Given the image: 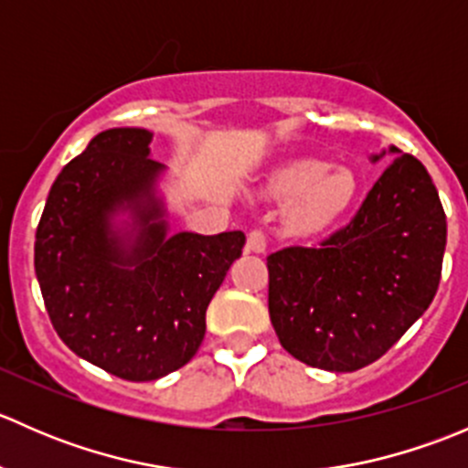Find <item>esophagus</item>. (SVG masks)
<instances>
[{
  "instance_id": "obj_1",
  "label": "esophagus",
  "mask_w": 468,
  "mask_h": 468,
  "mask_svg": "<svg viewBox=\"0 0 468 468\" xmlns=\"http://www.w3.org/2000/svg\"><path fill=\"white\" fill-rule=\"evenodd\" d=\"M264 249H267V235H264L261 229H253L251 233L247 235V251L264 253Z\"/></svg>"
}]
</instances>
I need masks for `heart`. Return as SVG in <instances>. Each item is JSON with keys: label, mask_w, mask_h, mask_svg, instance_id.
<instances>
[{"label": "heart", "mask_w": 468, "mask_h": 468, "mask_svg": "<svg viewBox=\"0 0 468 468\" xmlns=\"http://www.w3.org/2000/svg\"><path fill=\"white\" fill-rule=\"evenodd\" d=\"M328 166L322 158H296L273 169L264 183L271 199L290 201L287 226L294 233H319L356 199V174L348 167Z\"/></svg>", "instance_id": "b5f03b06"}]
</instances>
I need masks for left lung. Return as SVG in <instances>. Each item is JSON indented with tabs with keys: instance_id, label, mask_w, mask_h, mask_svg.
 Returning <instances> with one entry per match:
<instances>
[{
	"instance_id": "left-lung-1",
	"label": "left lung",
	"mask_w": 468,
	"mask_h": 468,
	"mask_svg": "<svg viewBox=\"0 0 468 468\" xmlns=\"http://www.w3.org/2000/svg\"><path fill=\"white\" fill-rule=\"evenodd\" d=\"M443 249L435 183L414 155L399 154L344 229L319 247L267 258L269 317L282 348L325 371L376 362L435 299Z\"/></svg>"
}]
</instances>
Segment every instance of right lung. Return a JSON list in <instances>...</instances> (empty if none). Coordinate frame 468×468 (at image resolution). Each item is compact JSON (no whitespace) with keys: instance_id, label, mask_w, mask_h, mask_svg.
I'll use <instances>...</instances> for the list:
<instances>
[{"instance_id":"1","label":"right lung","mask_w":468,"mask_h":468,"mask_svg":"<svg viewBox=\"0 0 468 468\" xmlns=\"http://www.w3.org/2000/svg\"><path fill=\"white\" fill-rule=\"evenodd\" d=\"M151 138L129 126L94 135L54 181L36 230V276L58 337L131 382L195 357L207 303L247 242L242 230L167 235Z\"/></svg>"}]
</instances>
